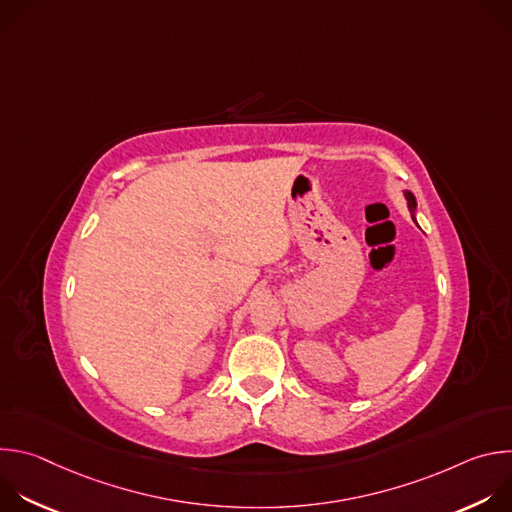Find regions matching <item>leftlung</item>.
Returning a JSON list of instances; mask_svg holds the SVG:
<instances>
[{
	"label": "left lung",
	"mask_w": 512,
	"mask_h": 512,
	"mask_svg": "<svg viewBox=\"0 0 512 512\" xmlns=\"http://www.w3.org/2000/svg\"><path fill=\"white\" fill-rule=\"evenodd\" d=\"M405 198H407V202H409V208H411V212H413V210H415V204H417V202H415V196H413L411 192H405Z\"/></svg>",
	"instance_id": "left-lung-1"
}]
</instances>
